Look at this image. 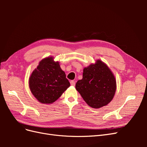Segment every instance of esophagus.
Instances as JSON below:
<instances>
[{"instance_id": "obj_1", "label": "esophagus", "mask_w": 147, "mask_h": 147, "mask_svg": "<svg viewBox=\"0 0 147 147\" xmlns=\"http://www.w3.org/2000/svg\"><path fill=\"white\" fill-rule=\"evenodd\" d=\"M70 84H71V85H72V86H75V82L74 81V80L70 81Z\"/></svg>"}]
</instances>
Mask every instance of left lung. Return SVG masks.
<instances>
[{"mask_svg": "<svg viewBox=\"0 0 147 147\" xmlns=\"http://www.w3.org/2000/svg\"><path fill=\"white\" fill-rule=\"evenodd\" d=\"M75 88L89 106L99 109L113 99L117 82L107 65L98 59L83 69V78L77 82Z\"/></svg>", "mask_w": 147, "mask_h": 147, "instance_id": "8db88e82", "label": "left lung"}]
</instances>
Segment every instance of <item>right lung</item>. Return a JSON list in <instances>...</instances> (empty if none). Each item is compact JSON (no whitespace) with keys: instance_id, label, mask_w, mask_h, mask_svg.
<instances>
[{"instance_id":"1","label":"right lung","mask_w":147,"mask_h":147,"mask_svg":"<svg viewBox=\"0 0 147 147\" xmlns=\"http://www.w3.org/2000/svg\"><path fill=\"white\" fill-rule=\"evenodd\" d=\"M29 86L33 96L42 104H53L70 86L65 74L58 61L53 56L39 62L29 79Z\"/></svg>"}]
</instances>
